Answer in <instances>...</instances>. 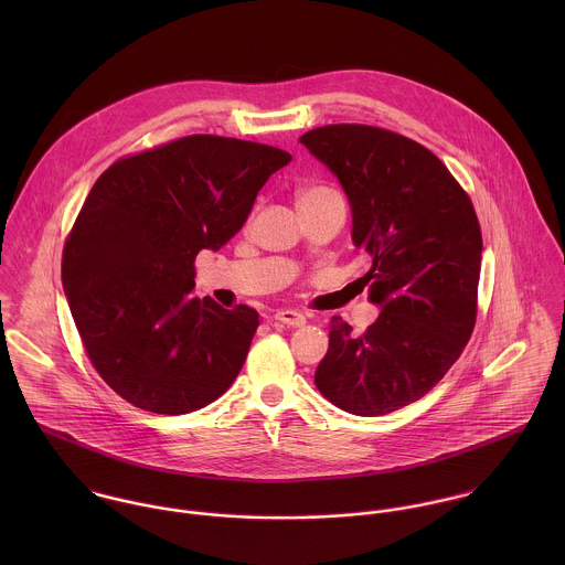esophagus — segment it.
I'll return each mask as SVG.
<instances>
[{
	"instance_id": "1",
	"label": "esophagus",
	"mask_w": 565,
	"mask_h": 565,
	"mask_svg": "<svg viewBox=\"0 0 565 565\" xmlns=\"http://www.w3.org/2000/svg\"><path fill=\"white\" fill-rule=\"evenodd\" d=\"M274 320L287 323V326H305L307 323V318L300 311H294V309H278L274 313Z\"/></svg>"
}]
</instances>
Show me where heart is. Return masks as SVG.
I'll return each mask as SVG.
<instances>
[{
    "label": "heart",
    "instance_id": "1",
    "mask_svg": "<svg viewBox=\"0 0 565 565\" xmlns=\"http://www.w3.org/2000/svg\"><path fill=\"white\" fill-rule=\"evenodd\" d=\"M330 195H337V191H334V189H330V186H326V184L302 186V189L296 193V204L316 202V200H323V198H330Z\"/></svg>",
    "mask_w": 565,
    "mask_h": 565
}]
</instances>
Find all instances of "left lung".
Masks as SVG:
<instances>
[{"label":"left lung","mask_w":565,"mask_h":565,"mask_svg":"<svg viewBox=\"0 0 565 565\" xmlns=\"http://www.w3.org/2000/svg\"><path fill=\"white\" fill-rule=\"evenodd\" d=\"M300 143L345 189L352 242L372 258L361 280L383 307L365 332L330 320L316 385L354 415L398 411L428 394L472 337L483 252L475 204L444 162L398 132L332 124Z\"/></svg>","instance_id":"obj_1"}]
</instances>
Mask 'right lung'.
<instances>
[{
  "label": "right lung",
  "instance_id": "1",
  "mask_svg": "<svg viewBox=\"0 0 565 565\" xmlns=\"http://www.w3.org/2000/svg\"><path fill=\"white\" fill-rule=\"evenodd\" d=\"M289 161L271 146L191 135L95 180L65 239L63 287L90 365L124 401L182 415L233 385L258 313L193 298V263L242 231L260 186Z\"/></svg>",
  "mask_w": 565,
  "mask_h": 565
}]
</instances>
